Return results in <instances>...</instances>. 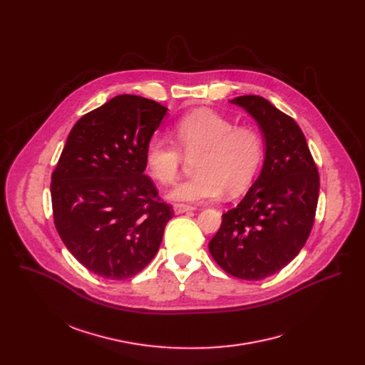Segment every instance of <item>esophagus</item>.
Returning <instances> with one entry per match:
<instances>
[{"label":"esophagus","instance_id":"1","mask_svg":"<svg viewBox=\"0 0 365 365\" xmlns=\"http://www.w3.org/2000/svg\"><path fill=\"white\" fill-rule=\"evenodd\" d=\"M195 207L190 206V205H185V203H175L173 205V211L176 215L179 214H185V212H189V211H193Z\"/></svg>","mask_w":365,"mask_h":365}]
</instances>
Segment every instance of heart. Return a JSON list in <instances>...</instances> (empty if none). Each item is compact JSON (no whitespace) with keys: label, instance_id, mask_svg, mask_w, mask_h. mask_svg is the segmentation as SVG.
I'll use <instances>...</instances> for the list:
<instances>
[{"label":"heart","instance_id":"1","mask_svg":"<svg viewBox=\"0 0 365 365\" xmlns=\"http://www.w3.org/2000/svg\"><path fill=\"white\" fill-rule=\"evenodd\" d=\"M170 138L155 134L145 145L144 162L148 173L160 183H173L183 162V154H196L195 176L178 183L169 193L178 202L211 200L227 190L237 195L244 190L264 158V138L252 127L235 124L211 110L183 115L173 125Z\"/></svg>","mask_w":365,"mask_h":365}]
</instances>
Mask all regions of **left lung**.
<instances>
[{
  "label": "left lung",
  "instance_id": "8db88e82",
  "mask_svg": "<svg viewBox=\"0 0 365 365\" xmlns=\"http://www.w3.org/2000/svg\"><path fill=\"white\" fill-rule=\"evenodd\" d=\"M266 141L263 169L242 200L222 214L210 252L228 274L262 280L303 248L315 221L319 173L296 121L258 95L237 96Z\"/></svg>",
  "mask_w": 365,
  "mask_h": 365
}]
</instances>
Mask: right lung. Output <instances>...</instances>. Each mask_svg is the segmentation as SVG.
Masks as SVG:
<instances>
[{
	"instance_id": "add662e5",
	"label": "right lung",
	"mask_w": 365,
	"mask_h": 365,
	"mask_svg": "<svg viewBox=\"0 0 365 365\" xmlns=\"http://www.w3.org/2000/svg\"><path fill=\"white\" fill-rule=\"evenodd\" d=\"M166 113L143 96H114L73 125L51 175L56 230L78 262L103 279L140 273L173 217L144 175L147 141Z\"/></svg>"
}]
</instances>
